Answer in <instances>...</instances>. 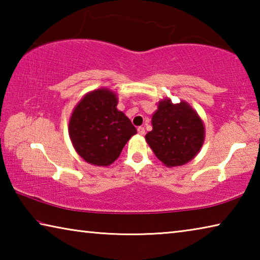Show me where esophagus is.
<instances>
[{
    "label": "esophagus",
    "mask_w": 260,
    "mask_h": 260,
    "mask_svg": "<svg viewBox=\"0 0 260 260\" xmlns=\"http://www.w3.org/2000/svg\"><path fill=\"white\" fill-rule=\"evenodd\" d=\"M138 133H139L140 135H144V133H146V129H144V127L140 126L139 128H138Z\"/></svg>",
    "instance_id": "esophagus-1"
}]
</instances>
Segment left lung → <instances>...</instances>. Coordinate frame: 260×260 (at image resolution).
<instances>
[{"mask_svg": "<svg viewBox=\"0 0 260 260\" xmlns=\"http://www.w3.org/2000/svg\"><path fill=\"white\" fill-rule=\"evenodd\" d=\"M151 124L152 131L146 135V140L167 167L190 161L204 143L203 121L184 101L173 104L170 99L161 100L152 114Z\"/></svg>", "mask_w": 260, "mask_h": 260, "instance_id": "1", "label": "left lung"}]
</instances>
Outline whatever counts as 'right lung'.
<instances>
[{
	"label": "right lung",
	"instance_id": "obj_1",
	"mask_svg": "<svg viewBox=\"0 0 260 260\" xmlns=\"http://www.w3.org/2000/svg\"><path fill=\"white\" fill-rule=\"evenodd\" d=\"M113 91L100 88L86 94L74 108L69 122L70 139L83 160L109 166L117 159L136 128L117 109Z\"/></svg>",
	"mask_w": 260,
	"mask_h": 260
}]
</instances>
